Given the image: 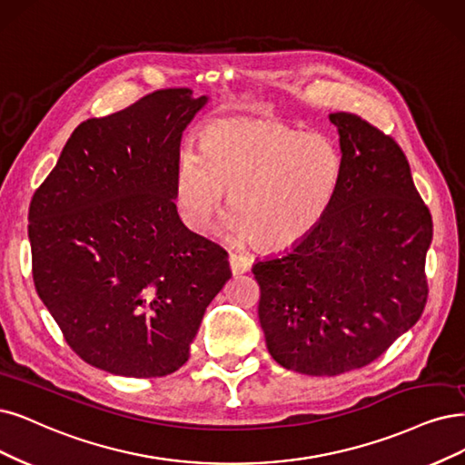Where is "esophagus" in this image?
I'll list each match as a JSON object with an SVG mask.
<instances>
[{"label":"esophagus","mask_w":465,"mask_h":465,"mask_svg":"<svg viewBox=\"0 0 465 465\" xmlns=\"http://www.w3.org/2000/svg\"><path fill=\"white\" fill-rule=\"evenodd\" d=\"M252 266L251 259L247 254H242V252H230V270L233 276H242V273L249 272Z\"/></svg>","instance_id":"obj_1"}]
</instances>
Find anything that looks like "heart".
Listing matches in <instances>:
<instances>
[{"label": "heart", "instance_id": "b5f03b06", "mask_svg": "<svg viewBox=\"0 0 465 465\" xmlns=\"http://www.w3.org/2000/svg\"><path fill=\"white\" fill-rule=\"evenodd\" d=\"M341 176V153L328 137L273 120L218 118L201 132V153L180 154L172 195L185 226L204 232L230 192L228 230L282 251L312 233Z\"/></svg>", "mask_w": 465, "mask_h": 465}]
</instances>
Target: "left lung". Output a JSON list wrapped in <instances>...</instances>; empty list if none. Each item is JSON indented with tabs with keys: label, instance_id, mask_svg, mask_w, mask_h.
Returning <instances> with one entry per match:
<instances>
[{
	"label": "left lung",
	"instance_id": "left-lung-1",
	"mask_svg": "<svg viewBox=\"0 0 465 465\" xmlns=\"http://www.w3.org/2000/svg\"><path fill=\"white\" fill-rule=\"evenodd\" d=\"M342 176L322 222L293 249L252 266L268 352L287 370L364 368L421 318L433 218L391 135L330 114Z\"/></svg>",
	"mask_w": 465,
	"mask_h": 465
}]
</instances>
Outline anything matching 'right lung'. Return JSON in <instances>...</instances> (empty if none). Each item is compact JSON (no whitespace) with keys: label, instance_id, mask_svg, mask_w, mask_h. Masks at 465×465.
<instances>
[{"label":"right lung","instance_id":"right-lung-1","mask_svg":"<svg viewBox=\"0 0 465 465\" xmlns=\"http://www.w3.org/2000/svg\"><path fill=\"white\" fill-rule=\"evenodd\" d=\"M209 97L157 90L82 123L28 209L32 278L84 362L124 377L182 368L228 252L189 232L172 183L182 132Z\"/></svg>","mask_w":465,"mask_h":465}]
</instances>
